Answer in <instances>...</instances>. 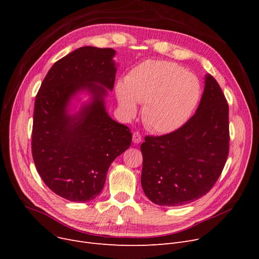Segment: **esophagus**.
Listing matches in <instances>:
<instances>
[{
    "label": "esophagus",
    "mask_w": 259,
    "mask_h": 259,
    "mask_svg": "<svg viewBox=\"0 0 259 259\" xmlns=\"http://www.w3.org/2000/svg\"><path fill=\"white\" fill-rule=\"evenodd\" d=\"M132 141L134 144H140L142 142V135L140 134V132H133L132 134Z\"/></svg>",
    "instance_id": "esophagus-1"
}]
</instances>
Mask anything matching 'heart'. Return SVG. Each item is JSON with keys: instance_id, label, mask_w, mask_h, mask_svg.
<instances>
[{"instance_id": "obj_1", "label": "heart", "mask_w": 259, "mask_h": 259, "mask_svg": "<svg viewBox=\"0 0 259 259\" xmlns=\"http://www.w3.org/2000/svg\"><path fill=\"white\" fill-rule=\"evenodd\" d=\"M115 93L126 117L138 112L144 104L143 119L157 133H171L191 118L201 98L198 77L169 61H146L135 67L118 83Z\"/></svg>"}]
</instances>
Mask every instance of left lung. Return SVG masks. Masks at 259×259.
Listing matches in <instances>:
<instances>
[{
	"label": "left lung",
	"instance_id": "left-lung-1",
	"mask_svg": "<svg viewBox=\"0 0 259 259\" xmlns=\"http://www.w3.org/2000/svg\"><path fill=\"white\" fill-rule=\"evenodd\" d=\"M229 140V106L216 79L206 74L195 114L179 130L146 137L141 146L146 196L178 207L206 195L225 167Z\"/></svg>",
	"mask_w": 259,
	"mask_h": 259
}]
</instances>
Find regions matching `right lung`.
I'll use <instances>...</instances> for the list:
<instances>
[{
  "instance_id": "add662e5",
  "label": "right lung",
  "mask_w": 259,
  "mask_h": 259,
  "mask_svg": "<svg viewBox=\"0 0 259 259\" xmlns=\"http://www.w3.org/2000/svg\"><path fill=\"white\" fill-rule=\"evenodd\" d=\"M115 53L91 46L74 50L54 63L36 94L33 161L45 185L67 200L97 197L112 161L131 145L129 128L106 110L117 70ZM81 94L90 100L75 111L73 101Z\"/></svg>"
}]
</instances>
